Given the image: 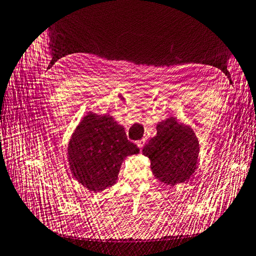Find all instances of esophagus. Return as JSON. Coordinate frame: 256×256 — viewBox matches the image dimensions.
<instances>
[{
    "label": "esophagus",
    "instance_id": "obj_1",
    "mask_svg": "<svg viewBox=\"0 0 256 256\" xmlns=\"http://www.w3.org/2000/svg\"><path fill=\"white\" fill-rule=\"evenodd\" d=\"M144 142H146L144 140H137V142H136V144L138 146V148L142 149V148L144 147Z\"/></svg>",
    "mask_w": 256,
    "mask_h": 256
}]
</instances>
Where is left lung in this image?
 <instances>
[{
	"label": "left lung",
	"instance_id": "8db88e82",
	"mask_svg": "<svg viewBox=\"0 0 256 256\" xmlns=\"http://www.w3.org/2000/svg\"><path fill=\"white\" fill-rule=\"evenodd\" d=\"M156 130V136L142 149V154L150 158L153 174L172 186L188 180L197 168L200 153L193 130L168 118L158 124Z\"/></svg>",
	"mask_w": 256,
	"mask_h": 256
}]
</instances>
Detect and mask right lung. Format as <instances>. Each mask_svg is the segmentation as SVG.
<instances>
[{
  "mask_svg": "<svg viewBox=\"0 0 256 256\" xmlns=\"http://www.w3.org/2000/svg\"><path fill=\"white\" fill-rule=\"evenodd\" d=\"M68 152L72 176L90 191L100 192L116 184L124 158L140 149L112 116L90 112L72 135Z\"/></svg>",
  "mask_w": 256,
  "mask_h": 256,
  "instance_id": "obj_1",
  "label": "right lung"
}]
</instances>
